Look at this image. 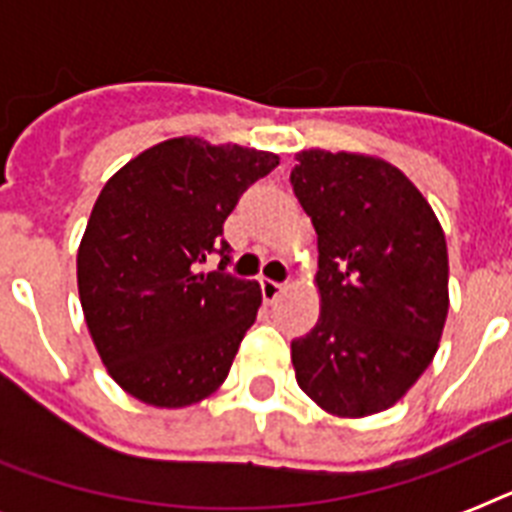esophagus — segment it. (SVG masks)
Wrapping results in <instances>:
<instances>
[{
  "mask_svg": "<svg viewBox=\"0 0 512 512\" xmlns=\"http://www.w3.org/2000/svg\"><path fill=\"white\" fill-rule=\"evenodd\" d=\"M260 292H263L265 303H273V300H279V295L284 292V284H279V281H271V279H263L260 281Z\"/></svg>",
  "mask_w": 512,
  "mask_h": 512,
  "instance_id": "1",
  "label": "esophagus"
}]
</instances>
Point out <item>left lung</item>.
Instances as JSON below:
<instances>
[{"label": "left lung", "mask_w": 512, "mask_h": 512, "mask_svg": "<svg viewBox=\"0 0 512 512\" xmlns=\"http://www.w3.org/2000/svg\"><path fill=\"white\" fill-rule=\"evenodd\" d=\"M292 188L319 236V324L292 342L297 385L335 417L406 396L436 356L449 313L444 228L385 159L308 148Z\"/></svg>", "instance_id": "obj_1"}]
</instances>
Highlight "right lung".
I'll return each instance as SVG.
<instances>
[{
	"instance_id": "add662e5",
	"label": "right lung",
	"mask_w": 512,
	"mask_h": 512,
	"mask_svg": "<svg viewBox=\"0 0 512 512\" xmlns=\"http://www.w3.org/2000/svg\"><path fill=\"white\" fill-rule=\"evenodd\" d=\"M276 164L271 151L185 135L146 148L103 185L76 284L100 361L132 398L183 409L225 382L263 295L223 271V223ZM209 251L224 263L199 272Z\"/></svg>"
}]
</instances>
